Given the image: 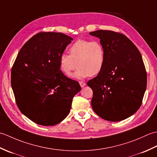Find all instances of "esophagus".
Returning a JSON list of instances; mask_svg holds the SVG:
<instances>
[{
  "label": "esophagus",
  "instance_id": "obj_1",
  "mask_svg": "<svg viewBox=\"0 0 157 157\" xmlns=\"http://www.w3.org/2000/svg\"><path fill=\"white\" fill-rule=\"evenodd\" d=\"M79 85L81 86V87H84L86 86V83L84 82H79Z\"/></svg>",
  "mask_w": 157,
  "mask_h": 157
}]
</instances>
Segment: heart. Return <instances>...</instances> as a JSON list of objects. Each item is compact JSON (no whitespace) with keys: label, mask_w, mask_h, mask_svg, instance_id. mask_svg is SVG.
<instances>
[{"label":"heart","mask_w":157,"mask_h":157,"mask_svg":"<svg viewBox=\"0 0 157 157\" xmlns=\"http://www.w3.org/2000/svg\"><path fill=\"white\" fill-rule=\"evenodd\" d=\"M106 52L98 40H78L70 46L69 55L63 53L59 56V67L65 75L69 76L78 69L73 77L78 79L95 76L102 71L105 65Z\"/></svg>","instance_id":"heart-1"}]
</instances>
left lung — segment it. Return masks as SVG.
Instances as JSON below:
<instances>
[{
  "label": "left lung",
  "mask_w": 157,
  "mask_h": 157,
  "mask_svg": "<svg viewBox=\"0 0 157 157\" xmlns=\"http://www.w3.org/2000/svg\"><path fill=\"white\" fill-rule=\"evenodd\" d=\"M100 39L106 52L104 68L89 80L94 111L110 121L127 119L140 107L147 75L138 48L124 34L111 30L90 33Z\"/></svg>",
  "instance_id": "obj_1"
}]
</instances>
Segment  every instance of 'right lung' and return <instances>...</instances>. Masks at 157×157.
<instances>
[{
	"mask_svg": "<svg viewBox=\"0 0 157 157\" xmlns=\"http://www.w3.org/2000/svg\"><path fill=\"white\" fill-rule=\"evenodd\" d=\"M73 39L62 33L40 32L20 50L11 83L19 109L32 121L51 126L68 115L79 83L60 70L59 56Z\"/></svg>",
	"mask_w": 157,
	"mask_h": 157,
	"instance_id": "1",
	"label": "right lung"
}]
</instances>
